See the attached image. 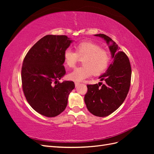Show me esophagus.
Returning a JSON list of instances; mask_svg holds the SVG:
<instances>
[{
    "mask_svg": "<svg viewBox=\"0 0 154 154\" xmlns=\"http://www.w3.org/2000/svg\"><path fill=\"white\" fill-rule=\"evenodd\" d=\"M74 84H75L76 87H78L79 85H80V83H79V82H75V83H74Z\"/></svg>",
    "mask_w": 154,
    "mask_h": 154,
    "instance_id": "1",
    "label": "esophagus"
}]
</instances>
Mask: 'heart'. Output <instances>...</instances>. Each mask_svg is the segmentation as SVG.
I'll use <instances>...</instances> for the list:
<instances>
[{"instance_id":"heart-1","label":"heart","mask_w":154,"mask_h":154,"mask_svg":"<svg viewBox=\"0 0 154 154\" xmlns=\"http://www.w3.org/2000/svg\"><path fill=\"white\" fill-rule=\"evenodd\" d=\"M78 58L82 60L83 67L76 68L68 74L69 79L82 82L90 77L92 74L97 75L108 67L110 55L108 51L101 49L100 46L91 42H83L75 47V52L67 49L63 54V62L68 67L76 66Z\"/></svg>"}]
</instances>
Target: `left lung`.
Returning a JSON list of instances; mask_svg holds the SVG:
<instances>
[{
	"label": "left lung",
	"instance_id": "1",
	"mask_svg": "<svg viewBox=\"0 0 154 154\" xmlns=\"http://www.w3.org/2000/svg\"><path fill=\"white\" fill-rule=\"evenodd\" d=\"M106 41L109 45L112 62L106 72L99 77L105 84L87 85L84 101L88 110L98 117H105L122 105L127 97L131 81L132 70L129 59L115 42L104 34L94 35Z\"/></svg>",
	"mask_w": 154,
	"mask_h": 154
}]
</instances>
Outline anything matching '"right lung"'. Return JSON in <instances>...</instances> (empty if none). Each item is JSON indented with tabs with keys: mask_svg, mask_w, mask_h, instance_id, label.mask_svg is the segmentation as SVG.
Listing matches in <instances>:
<instances>
[{
	"mask_svg": "<svg viewBox=\"0 0 154 154\" xmlns=\"http://www.w3.org/2000/svg\"><path fill=\"white\" fill-rule=\"evenodd\" d=\"M73 40L66 35L44 36L27 52L21 77L26 98L37 112L55 117L66 109L69 95L75 87L72 81L60 80L66 72L63 54Z\"/></svg>",
	"mask_w": 154,
	"mask_h": 154,
	"instance_id": "obj_1",
	"label": "right lung"
}]
</instances>
